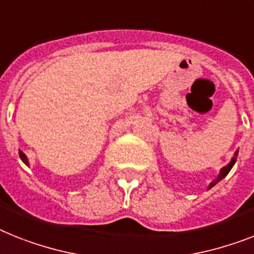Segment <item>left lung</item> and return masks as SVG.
I'll return each instance as SVG.
<instances>
[{
	"instance_id": "obj_1",
	"label": "left lung",
	"mask_w": 254,
	"mask_h": 254,
	"mask_svg": "<svg viewBox=\"0 0 254 254\" xmlns=\"http://www.w3.org/2000/svg\"><path fill=\"white\" fill-rule=\"evenodd\" d=\"M238 153H239V150H236L235 154H234V157H232V158H231V161H230V162H228L225 167H222L221 171H219V175H218V177L215 178V179L213 180V182H211L210 184H209V188H207V190H210L211 187H214V186L218 183V182H221V180L223 179V178H225L228 173H230V170H231L232 166L235 165L236 157H238Z\"/></svg>"
}]
</instances>
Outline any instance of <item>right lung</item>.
Returning a JSON list of instances; mask_svg holds the SVG:
<instances>
[{
  "mask_svg": "<svg viewBox=\"0 0 254 254\" xmlns=\"http://www.w3.org/2000/svg\"><path fill=\"white\" fill-rule=\"evenodd\" d=\"M19 157H20V160L23 161V162L26 163L27 166H29V162H28V158H27V156L24 154V153L22 152V150H19Z\"/></svg>",
  "mask_w": 254,
  "mask_h": 254,
  "instance_id": "obj_1",
  "label": "right lung"
}]
</instances>
